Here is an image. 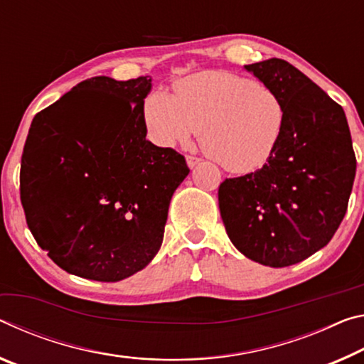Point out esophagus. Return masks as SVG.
Segmentation results:
<instances>
[{"label": "esophagus", "instance_id": "esophagus-1", "mask_svg": "<svg viewBox=\"0 0 364 364\" xmlns=\"http://www.w3.org/2000/svg\"><path fill=\"white\" fill-rule=\"evenodd\" d=\"M200 158H196V156H187V164H188V168L190 169H193V168H196V166L200 164Z\"/></svg>", "mask_w": 364, "mask_h": 364}]
</instances>
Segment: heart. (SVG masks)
I'll list each match as a JSON object with an SVG mask.
<instances>
[{
    "mask_svg": "<svg viewBox=\"0 0 364 364\" xmlns=\"http://www.w3.org/2000/svg\"><path fill=\"white\" fill-rule=\"evenodd\" d=\"M148 135L159 146L200 143L234 174L269 163L287 130L284 100L271 87L228 70H205L174 83V95L154 90L143 103Z\"/></svg>",
    "mask_w": 364,
    "mask_h": 364,
    "instance_id": "obj_1",
    "label": "heart"
}]
</instances>
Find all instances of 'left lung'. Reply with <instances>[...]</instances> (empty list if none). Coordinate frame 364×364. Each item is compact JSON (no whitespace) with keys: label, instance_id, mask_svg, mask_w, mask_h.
<instances>
[{"label":"left lung","instance_id":"8db88e82","mask_svg":"<svg viewBox=\"0 0 364 364\" xmlns=\"http://www.w3.org/2000/svg\"><path fill=\"white\" fill-rule=\"evenodd\" d=\"M276 90L287 130L272 159L219 186L230 242L256 263L285 267L326 247L347 213L356 158L341 105L299 69L271 58L245 65Z\"/></svg>","mask_w":364,"mask_h":364}]
</instances>
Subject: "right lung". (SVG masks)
<instances>
[{"label": "right lung", "mask_w": 364, "mask_h": 364, "mask_svg": "<svg viewBox=\"0 0 364 364\" xmlns=\"http://www.w3.org/2000/svg\"><path fill=\"white\" fill-rule=\"evenodd\" d=\"M151 77H93L35 114L21 161L27 225L69 274L117 282L163 243L186 158L146 140Z\"/></svg>", "instance_id": "add662e5"}]
</instances>
